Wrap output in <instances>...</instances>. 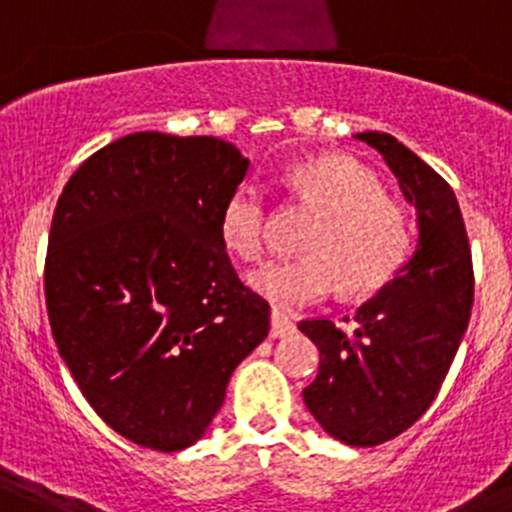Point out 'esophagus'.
Segmentation results:
<instances>
[{
	"mask_svg": "<svg viewBox=\"0 0 512 512\" xmlns=\"http://www.w3.org/2000/svg\"><path fill=\"white\" fill-rule=\"evenodd\" d=\"M295 331V323L290 321L288 315H283L280 310H272L270 315V336L272 338H285Z\"/></svg>",
	"mask_w": 512,
	"mask_h": 512,
	"instance_id": "obj_1",
	"label": "esophagus"
}]
</instances>
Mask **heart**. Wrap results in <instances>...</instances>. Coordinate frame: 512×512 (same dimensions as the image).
<instances>
[{"instance_id": "1", "label": "heart", "mask_w": 512, "mask_h": 512, "mask_svg": "<svg viewBox=\"0 0 512 512\" xmlns=\"http://www.w3.org/2000/svg\"><path fill=\"white\" fill-rule=\"evenodd\" d=\"M290 197L318 217L303 234L305 255L272 260L252 272V288L278 308L298 310L326 300L336 285L346 295H369L396 275L412 247L404 207L384 194L379 179L343 156L295 164L285 174ZM270 207L257 184H240L219 217L229 255L257 262L267 252Z\"/></svg>"}]
</instances>
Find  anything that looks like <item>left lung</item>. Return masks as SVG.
Here are the masks:
<instances>
[{
  "mask_svg": "<svg viewBox=\"0 0 512 512\" xmlns=\"http://www.w3.org/2000/svg\"><path fill=\"white\" fill-rule=\"evenodd\" d=\"M356 138L384 156L417 207V252L358 308L351 333L328 318L298 326L321 351L305 407L343 444L376 447L412 427L437 396L467 331L475 272L452 186L389 133Z\"/></svg>",
  "mask_w": 512,
  "mask_h": 512,
  "instance_id": "left-lung-1",
  "label": "left lung"
}]
</instances>
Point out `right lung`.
I'll return each mask as SVG.
<instances>
[{"label":"right lung","instance_id":"add662e5","mask_svg":"<svg viewBox=\"0 0 512 512\" xmlns=\"http://www.w3.org/2000/svg\"><path fill=\"white\" fill-rule=\"evenodd\" d=\"M250 161L214 136L143 131L95 151L52 214L45 303L90 407L156 452L197 442L270 331L219 237Z\"/></svg>","mask_w":512,"mask_h":512}]
</instances>
